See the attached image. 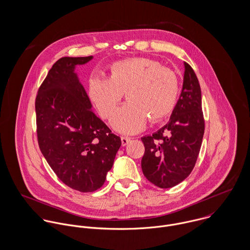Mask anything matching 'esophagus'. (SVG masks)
I'll return each mask as SVG.
<instances>
[{
  "label": "esophagus",
  "instance_id": "esophagus-1",
  "mask_svg": "<svg viewBox=\"0 0 250 250\" xmlns=\"http://www.w3.org/2000/svg\"><path fill=\"white\" fill-rule=\"evenodd\" d=\"M130 141H131V139H130V138H127V137H121V143H122V145H123V146L127 145Z\"/></svg>",
  "mask_w": 250,
  "mask_h": 250
}]
</instances>
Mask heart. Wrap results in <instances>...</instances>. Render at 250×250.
<instances>
[{"instance_id": "b5f03b06", "label": "heart", "mask_w": 250, "mask_h": 250, "mask_svg": "<svg viewBox=\"0 0 250 250\" xmlns=\"http://www.w3.org/2000/svg\"><path fill=\"white\" fill-rule=\"evenodd\" d=\"M124 93L129 102L112 124L121 133L135 134L148 118L159 122L172 113L178 100V77L157 61L135 58L113 62L107 78L92 77L88 82V99L104 119H111Z\"/></svg>"}]
</instances>
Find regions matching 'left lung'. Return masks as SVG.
Masks as SVG:
<instances>
[{
	"instance_id": "8db88e82",
	"label": "left lung",
	"mask_w": 250,
	"mask_h": 250,
	"mask_svg": "<svg viewBox=\"0 0 250 250\" xmlns=\"http://www.w3.org/2000/svg\"><path fill=\"white\" fill-rule=\"evenodd\" d=\"M184 65L183 88L168 123L152 136L142 138L143 174L162 188H172L190 174L204 135L200 84L190 65Z\"/></svg>"
}]
</instances>
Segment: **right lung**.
Segmentation results:
<instances>
[{"mask_svg": "<svg viewBox=\"0 0 250 250\" xmlns=\"http://www.w3.org/2000/svg\"><path fill=\"white\" fill-rule=\"evenodd\" d=\"M92 56L60 59L49 70L36 98V133L41 153L59 179L81 192L105 183L121 140L91 110L75 73Z\"/></svg>", "mask_w": 250, "mask_h": 250, "instance_id": "right-lung-1", "label": "right lung"}]
</instances>
